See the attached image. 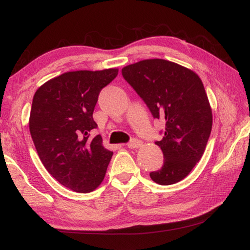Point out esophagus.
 <instances>
[{"label":"esophagus","instance_id":"34e87169","mask_svg":"<svg viewBox=\"0 0 250 250\" xmlns=\"http://www.w3.org/2000/svg\"><path fill=\"white\" fill-rule=\"evenodd\" d=\"M141 146H142V141L138 140V139H131V141L128 144V148L137 149V148H140Z\"/></svg>","mask_w":250,"mask_h":250}]
</instances>
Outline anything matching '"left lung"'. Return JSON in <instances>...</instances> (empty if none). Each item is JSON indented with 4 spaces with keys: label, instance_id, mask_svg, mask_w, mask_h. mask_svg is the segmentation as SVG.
I'll return each mask as SVG.
<instances>
[{
    "label": "left lung",
    "instance_id": "8db88e82",
    "mask_svg": "<svg viewBox=\"0 0 250 250\" xmlns=\"http://www.w3.org/2000/svg\"><path fill=\"white\" fill-rule=\"evenodd\" d=\"M121 72L153 118L166 124L164 138L156 141L164 165L150 178L159 185L176 184L203 157L211 132L212 112L203 81L193 71L162 59L142 60Z\"/></svg>",
    "mask_w": 250,
    "mask_h": 250
}]
</instances>
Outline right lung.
<instances>
[{
    "instance_id": "obj_1",
    "label": "right lung",
    "mask_w": 250,
    "mask_h": 250,
    "mask_svg": "<svg viewBox=\"0 0 250 250\" xmlns=\"http://www.w3.org/2000/svg\"><path fill=\"white\" fill-rule=\"evenodd\" d=\"M118 69L71 71L37 90L30 113V132L43 166L61 185L90 192L104 179L113 152L102 146L93 110L100 91Z\"/></svg>"
}]
</instances>
